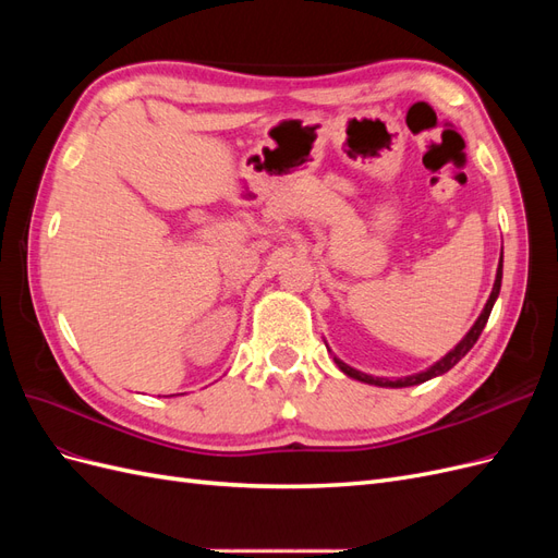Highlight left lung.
Here are the masks:
<instances>
[{"label": "left lung", "instance_id": "1", "mask_svg": "<svg viewBox=\"0 0 558 558\" xmlns=\"http://www.w3.org/2000/svg\"><path fill=\"white\" fill-rule=\"evenodd\" d=\"M500 281H502V258H500V263H498V272H496V281H494V291H492V295H488V300H486V305H484V310H482V314H480V318L475 320V326H472L470 330H468V335L463 337V340L456 344L447 356H442L440 361L437 363H433L428 369H424V373H416V375H410V377H400V379H386V377H373V375H365V373H361V369H356V367H351V365H347L344 361H340L335 356V363H337V367L342 369V373L347 375V377H351V379H359V381H363V384H375V386H388V388H402V386H416V384H424V381H428V379H433V377H440V375H445V373H449V369L459 363L465 353L472 349V344H475L477 340H480V335H482V330H484V326H486V320H488V316H492V310H494V302H496V298H498V293H500Z\"/></svg>", "mask_w": 558, "mask_h": 558}]
</instances>
